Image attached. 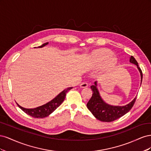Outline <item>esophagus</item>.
<instances>
[{
  "instance_id": "1",
  "label": "esophagus",
  "mask_w": 151,
  "mask_h": 151,
  "mask_svg": "<svg viewBox=\"0 0 151 151\" xmlns=\"http://www.w3.org/2000/svg\"><path fill=\"white\" fill-rule=\"evenodd\" d=\"M88 83H86V82H83V83H82L80 84V87L82 88H87V87L88 86Z\"/></svg>"
}]
</instances>
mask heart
I'll use <instances>...</instances> for the list:
<instances>
[{
  "label": "heart",
  "instance_id": "obj_1",
  "mask_svg": "<svg viewBox=\"0 0 151 151\" xmlns=\"http://www.w3.org/2000/svg\"><path fill=\"white\" fill-rule=\"evenodd\" d=\"M113 53L108 49H98L91 53V61L94 65H101L105 63L108 68H113L117 64V59L113 57Z\"/></svg>",
  "mask_w": 151,
  "mask_h": 151
}]
</instances>
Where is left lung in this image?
Segmentation results:
<instances>
[{
    "label": "left lung",
    "mask_w": 151,
    "mask_h": 151,
    "mask_svg": "<svg viewBox=\"0 0 151 151\" xmlns=\"http://www.w3.org/2000/svg\"><path fill=\"white\" fill-rule=\"evenodd\" d=\"M130 62L134 63L137 67L140 74L142 83V72L139 67L137 62L133 56L130 57ZM91 89L93 91V95L87 103V107L96 118L101 122H111L125 115L133 107L137 98V97L135 98L130 103L125 106H111L105 103L100 96L97 88V81L94 82V84L91 86Z\"/></svg>",
    "instance_id": "8db88e82"
}]
</instances>
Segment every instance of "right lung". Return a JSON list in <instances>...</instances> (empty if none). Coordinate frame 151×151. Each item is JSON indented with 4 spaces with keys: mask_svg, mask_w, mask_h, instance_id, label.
Wrapping results in <instances>:
<instances>
[{
    "mask_svg": "<svg viewBox=\"0 0 151 151\" xmlns=\"http://www.w3.org/2000/svg\"><path fill=\"white\" fill-rule=\"evenodd\" d=\"M48 44V42L43 43L42 45L39 46L38 48H42ZM72 88V87H70V88H68L64 89L63 91H62L60 94H58L55 98H53L48 103L35 108H25L21 106L20 105L18 104L17 103H16L17 104V106H19L24 113L28 114V115L33 118H43L50 115V114L53 113L59 106H60L62 103V102L64 101L67 93Z\"/></svg>",
    "mask_w": 151,
    "mask_h": 151,
    "instance_id": "right-lung-1",
    "label": "right lung"
}]
</instances>
